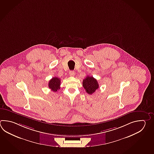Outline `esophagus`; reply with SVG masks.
Listing matches in <instances>:
<instances>
[{
  "label": "esophagus",
  "mask_w": 154,
  "mask_h": 154,
  "mask_svg": "<svg viewBox=\"0 0 154 154\" xmlns=\"http://www.w3.org/2000/svg\"><path fill=\"white\" fill-rule=\"evenodd\" d=\"M69 75L71 77H73L75 75V72L73 71H71L69 72Z\"/></svg>",
  "instance_id": "34e87169"
}]
</instances>
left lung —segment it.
I'll return each instance as SVG.
<instances>
[{
  "label": "left lung",
  "mask_w": 154,
  "mask_h": 154,
  "mask_svg": "<svg viewBox=\"0 0 154 154\" xmlns=\"http://www.w3.org/2000/svg\"><path fill=\"white\" fill-rule=\"evenodd\" d=\"M83 86L85 91L89 94H92L99 88V84L97 80L93 76L87 75L83 81Z\"/></svg>",
  "instance_id": "1"
}]
</instances>
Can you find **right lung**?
Returning a JSON list of instances; mask_svg holds the SVG:
<instances>
[{
  "mask_svg": "<svg viewBox=\"0 0 154 154\" xmlns=\"http://www.w3.org/2000/svg\"><path fill=\"white\" fill-rule=\"evenodd\" d=\"M60 79L57 77H53L50 79L49 82L48 86L54 92H56L60 89Z\"/></svg>",
  "mask_w": 154,
  "mask_h": 154,
  "instance_id": "add662e5",
  "label": "right lung"
}]
</instances>
